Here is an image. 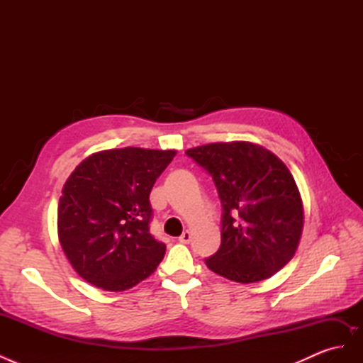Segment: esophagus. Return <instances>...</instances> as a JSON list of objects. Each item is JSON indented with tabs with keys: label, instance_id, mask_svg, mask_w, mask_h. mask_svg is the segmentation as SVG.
I'll return each instance as SVG.
<instances>
[{
	"label": "esophagus",
	"instance_id": "obj_1",
	"mask_svg": "<svg viewBox=\"0 0 363 363\" xmlns=\"http://www.w3.org/2000/svg\"><path fill=\"white\" fill-rule=\"evenodd\" d=\"M191 239H192V233L189 232V230H184L183 235L179 238V240H180L182 244H189Z\"/></svg>",
	"mask_w": 363,
	"mask_h": 363
}]
</instances>
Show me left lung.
I'll return each mask as SVG.
<instances>
[{"label": "left lung", "mask_w": 363, "mask_h": 363, "mask_svg": "<svg viewBox=\"0 0 363 363\" xmlns=\"http://www.w3.org/2000/svg\"><path fill=\"white\" fill-rule=\"evenodd\" d=\"M216 184L223 203L221 247L208 269L238 283L269 279L294 257L303 200L291 171L274 152L245 140L186 150Z\"/></svg>", "instance_id": "left-lung-1"}]
</instances>
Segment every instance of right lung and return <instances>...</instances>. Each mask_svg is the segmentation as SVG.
I'll use <instances>...</instances> for the list:
<instances>
[{"mask_svg":"<svg viewBox=\"0 0 363 363\" xmlns=\"http://www.w3.org/2000/svg\"><path fill=\"white\" fill-rule=\"evenodd\" d=\"M175 155L138 147L98 151L65 182L59 242L87 283L121 292L156 271L167 245L150 235V192Z\"/></svg>","mask_w":363,"mask_h":363,"instance_id":"add662e5","label":"right lung"}]
</instances>
